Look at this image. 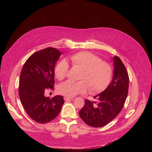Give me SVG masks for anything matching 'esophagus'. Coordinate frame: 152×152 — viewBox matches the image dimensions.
<instances>
[{"label": "esophagus", "instance_id": "obj_1", "mask_svg": "<svg viewBox=\"0 0 152 152\" xmlns=\"http://www.w3.org/2000/svg\"><path fill=\"white\" fill-rule=\"evenodd\" d=\"M64 100H66V101H68V100H69L72 99V97H64Z\"/></svg>", "mask_w": 152, "mask_h": 152}]
</instances>
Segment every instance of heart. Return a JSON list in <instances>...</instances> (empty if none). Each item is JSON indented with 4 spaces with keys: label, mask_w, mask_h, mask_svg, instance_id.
<instances>
[{
    "label": "heart",
    "mask_w": 152,
    "mask_h": 152,
    "mask_svg": "<svg viewBox=\"0 0 152 152\" xmlns=\"http://www.w3.org/2000/svg\"><path fill=\"white\" fill-rule=\"evenodd\" d=\"M72 66L80 70L76 82H66L61 84L58 92L64 96L72 97L86 93L89 89L92 94L100 93L106 89L113 76L111 64L102 61L96 55L89 52H80L70 57ZM70 66L66 60L60 61L55 67L57 79L66 78Z\"/></svg>",
    "instance_id": "heart-1"
}]
</instances>
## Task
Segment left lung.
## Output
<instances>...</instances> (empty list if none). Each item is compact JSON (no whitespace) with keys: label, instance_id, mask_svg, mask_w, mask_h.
Instances as JSON below:
<instances>
[{"label":"left lung","instance_id":"obj_1","mask_svg":"<svg viewBox=\"0 0 152 152\" xmlns=\"http://www.w3.org/2000/svg\"><path fill=\"white\" fill-rule=\"evenodd\" d=\"M114 71L111 83L102 93L94 97L96 102L85 100L79 112L82 120L94 127H100L111 121L120 113L126 100L129 78L127 70L117 56L114 57Z\"/></svg>","mask_w":152,"mask_h":152}]
</instances>
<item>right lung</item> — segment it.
<instances>
[{
    "label": "right lung",
    "instance_id": "1",
    "mask_svg": "<svg viewBox=\"0 0 152 152\" xmlns=\"http://www.w3.org/2000/svg\"><path fill=\"white\" fill-rule=\"evenodd\" d=\"M61 53L48 48L35 52L26 60L21 69L18 93L22 106L35 121L43 124L55 119L64 103L63 97H45L47 89L53 90L54 68Z\"/></svg>",
    "mask_w": 152,
    "mask_h": 152
}]
</instances>
